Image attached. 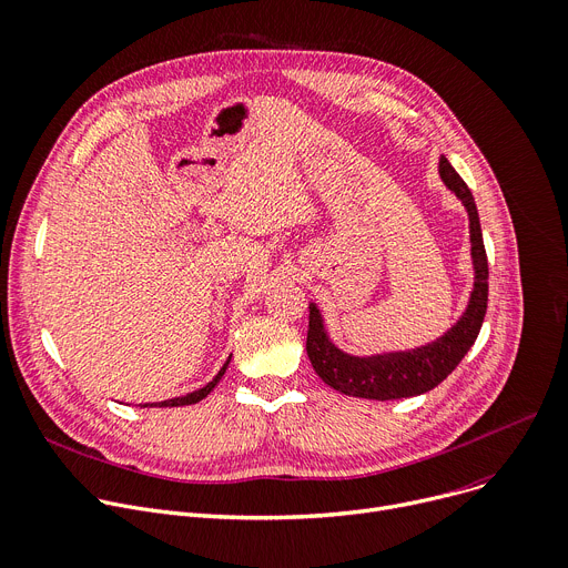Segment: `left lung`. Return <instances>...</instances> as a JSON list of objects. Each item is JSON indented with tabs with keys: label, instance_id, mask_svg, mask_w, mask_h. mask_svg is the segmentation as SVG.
I'll use <instances>...</instances> for the list:
<instances>
[{
	"label": "left lung",
	"instance_id": "1",
	"mask_svg": "<svg viewBox=\"0 0 568 568\" xmlns=\"http://www.w3.org/2000/svg\"><path fill=\"white\" fill-rule=\"evenodd\" d=\"M438 173L449 192H455L457 199L464 203L470 221V255L475 283L468 306L457 324L447 328V333L436 337L429 345L408 352L352 356L331 343L320 308L311 304L306 352L315 372L320 374V379L337 393L379 402L423 395L436 388L475 345L488 304V262L481 240L479 214L470 189L459 178V173L452 169L445 155H440Z\"/></svg>",
	"mask_w": 568,
	"mask_h": 568
}]
</instances>
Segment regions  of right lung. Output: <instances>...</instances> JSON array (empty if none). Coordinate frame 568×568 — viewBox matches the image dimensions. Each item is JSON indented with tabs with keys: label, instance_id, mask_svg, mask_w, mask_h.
<instances>
[{
	"label": "right lung",
	"instance_id": "right-lung-1",
	"mask_svg": "<svg viewBox=\"0 0 568 568\" xmlns=\"http://www.w3.org/2000/svg\"><path fill=\"white\" fill-rule=\"evenodd\" d=\"M229 363H231V356H229V361L223 363V367L216 372L214 379H212L207 386H203V388H199V390H194V393L182 395V397H173V399H164V402H160V404H141V406H186V404H196V402H201L203 397H207V395L214 390V386L221 382V376L225 374V367H229Z\"/></svg>",
	"mask_w": 568,
	"mask_h": 568
}]
</instances>
